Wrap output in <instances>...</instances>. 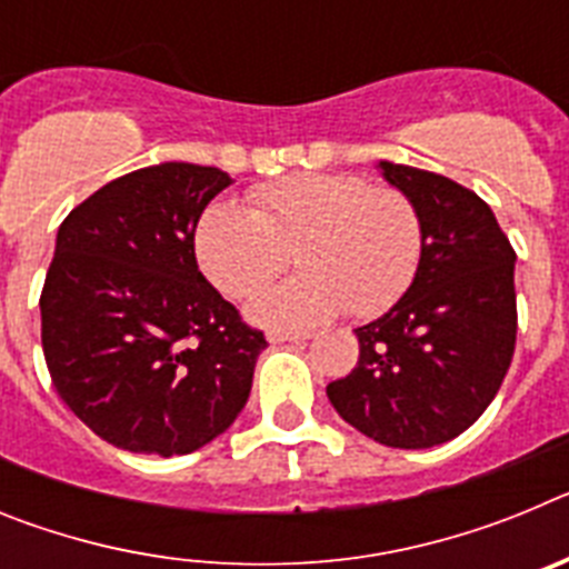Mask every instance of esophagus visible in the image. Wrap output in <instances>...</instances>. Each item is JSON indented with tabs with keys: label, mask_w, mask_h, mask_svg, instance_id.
Listing matches in <instances>:
<instances>
[{
	"label": "esophagus",
	"mask_w": 569,
	"mask_h": 569,
	"mask_svg": "<svg viewBox=\"0 0 569 569\" xmlns=\"http://www.w3.org/2000/svg\"><path fill=\"white\" fill-rule=\"evenodd\" d=\"M268 339L273 341V345H281V341H305V339H310V333H305V330L273 328V330H268Z\"/></svg>",
	"instance_id": "esophagus-1"
}]
</instances>
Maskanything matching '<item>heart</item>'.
<instances>
[{"instance_id": "heart-1", "label": "heart", "mask_w": 569, "mask_h": 569, "mask_svg": "<svg viewBox=\"0 0 569 569\" xmlns=\"http://www.w3.org/2000/svg\"><path fill=\"white\" fill-rule=\"evenodd\" d=\"M421 216L399 188H370L353 173H299L248 193V208L213 202L193 228L202 273L230 299H248L290 264L305 273L253 299L250 313L310 325L350 310L385 313L413 284Z\"/></svg>"}]
</instances>
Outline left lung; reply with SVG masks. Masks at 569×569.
Instances as JSON below:
<instances>
[{"instance_id": "1", "label": "left lung", "mask_w": 569, "mask_h": 569, "mask_svg": "<svg viewBox=\"0 0 569 569\" xmlns=\"http://www.w3.org/2000/svg\"><path fill=\"white\" fill-rule=\"evenodd\" d=\"M381 170L419 210L421 261L393 308L356 330L359 361L330 381L328 399L367 439L425 450L465 433L510 370L516 250L465 184L407 164Z\"/></svg>"}]
</instances>
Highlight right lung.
Here are the masks:
<instances>
[{
    "instance_id": "right-lung-1",
    "label": "right lung",
    "mask_w": 569,
    "mask_h": 569,
    "mask_svg": "<svg viewBox=\"0 0 569 569\" xmlns=\"http://www.w3.org/2000/svg\"><path fill=\"white\" fill-rule=\"evenodd\" d=\"M230 176L164 162L124 173L64 216L42 350L64 405L108 445L184 456L241 413L268 347L196 264L193 228Z\"/></svg>"
}]
</instances>
